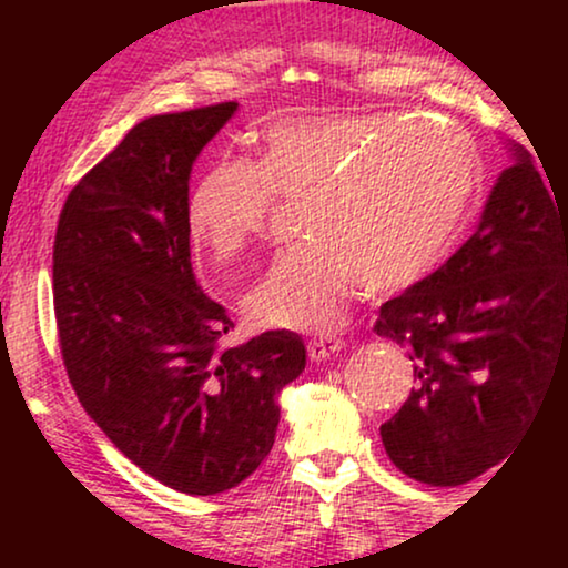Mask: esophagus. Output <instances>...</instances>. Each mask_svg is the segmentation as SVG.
<instances>
[{
    "instance_id": "esophagus-1",
    "label": "esophagus",
    "mask_w": 568,
    "mask_h": 568,
    "mask_svg": "<svg viewBox=\"0 0 568 568\" xmlns=\"http://www.w3.org/2000/svg\"><path fill=\"white\" fill-rule=\"evenodd\" d=\"M344 349L342 338H331V336H315L306 342V352H310V361L321 363V361H331V357L338 355Z\"/></svg>"
}]
</instances>
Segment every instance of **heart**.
Instances as JSON below:
<instances>
[{"label":"heart","mask_w":568,"mask_h":568,"mask_svg":"<svg viewBox=\"0 0 568 568\" xmlns=\"http://www.w3.org/2000/svg\"><path fill=\"white\" fill-rule=\"evenodd\" d=\"M470 135L403 112H323L272 122L258 158L219 160L189 194V232L234 258L270 232L277 200L312 197V245L283 251L245 293L262 328L342 325L352 298L400 293L446 256L478 186Z\"/></svg>","instance_id":"b5f03b06"}]
</instances>
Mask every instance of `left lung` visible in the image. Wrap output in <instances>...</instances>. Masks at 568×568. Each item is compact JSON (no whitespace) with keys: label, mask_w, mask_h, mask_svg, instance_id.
<instances>
[{"label":"left lung","mask_w":568,"mask_h":568,"mask_svg":"<svg viewBox=\"0 0 568 568\" xmlns=\"http://www.w3.org/2000/svg\"><path fill=\"white\" fill-rule=\"evenodd\" d=\"M374 331L414 361V389L382 425L397 470L462 486L513 452L568 361V202L524 149L473 237L382 304Z\"/></svg>","instance_id":"left-lung-1"}]
</instances>
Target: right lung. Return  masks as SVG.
<instances>
[{"mask_svg":"<svg viewBox=\"0 0 568 568\" xmlns=\"http://www.w3.org/2000/svg\"><path fill=\"white\" fill-rule=\"evenodd\" d=\"M237 101L149 116L77 181L58 216L53 306L90 419L143 473L192 497L226 491L275 443L277 395L306 366L291 331L234 328L189 251V173Z\"/></svg>","mask_w":568,"mask_h":568,"instance_id":"1","label":"right lung"}]
</instances>
